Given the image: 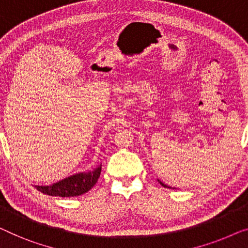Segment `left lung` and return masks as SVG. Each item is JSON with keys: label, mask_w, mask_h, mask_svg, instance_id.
<instances>
[{"label": "left lung", "mask_w": 248, "mask_h": 248, "mask_svg": "<svg viewBox=\"0 0 248 248\" xmlns=\"http://www.w3.org/2000/svg\"><path fill=\"white\" fill-rule=\"evenodd\" d=\"M160 182V185L162 186H164V188H169V189H174V188H172V186H167V185H164L163 182H161V181H159Z\"/></svg>", "instance_id": "1"}]
</instances>
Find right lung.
Segmentation results:
<instances>
[{
    "mask_svg": "<svg viewBox=\"0 0 248 248\" xmlns=\"http://www.w3.org/2000/svg\"><path fill=\"white\" fill-rule=\"evenodd\" d=\"M102 166L91 172H82L68 177L51 186H34L35 189L48 196L53 197H76L84 195L97 182Z\"/></svg>",
    "mask_w": 248,
    "mask_h": 248,
    "instance_id": "obj_1",
    "label": "right lung"
}]
</instances>
